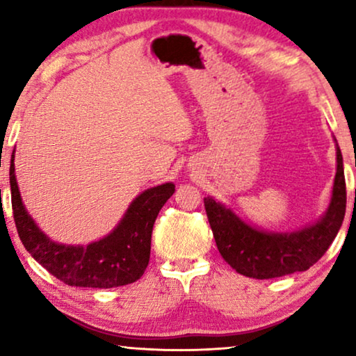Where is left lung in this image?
<instances>
[{
    "label": "left lung",
    "mask_w": 356,
    "mask_h": 356,
    "mask_svg": "<svg viewBox=\"0 0 356 356\" xmlns=\"http://www.w3.org/2000/svg\"><path fill=\"white\" fill-rule=\"evenodd\" d=\"M204 207L218 252L238 274L264 280L308 270L324 256L342 227L347 207L342 152L337 145V173L327 211L303 230L262 232L248 225L212 197H204Z\"/></svg>",
    "instance_id": "1"
}]
</instances>
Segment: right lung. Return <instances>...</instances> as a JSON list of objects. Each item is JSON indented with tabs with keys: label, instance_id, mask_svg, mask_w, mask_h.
<instances>
[{
	"label": "right lung",
	"instance_id": "obj_1",
	"mask_svg": "<svg viewBox=\"0 0 356 356\" xmlns=\"http://www.w3.org/2000/svg\"><path fill=\"white\" fill-rule=\"evenodd\" d=\"M9 183L14 222L24 248L58 280L90 289H113L143 277L149 264L154 222L175 193L173 183L145 189L131 202L110 235L87 246H71L51 241L27 213L14 175V152Z\"/></svg>",
	"mask_w": 356,
	"mask_h": 356
}]
</instances>
